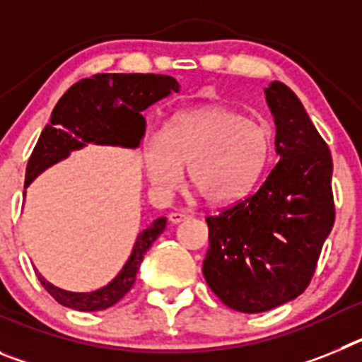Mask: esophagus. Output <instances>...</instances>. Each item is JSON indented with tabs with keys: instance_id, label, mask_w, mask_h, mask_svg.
I'll return each instance as SVG.
<instances>
[{
	"instance_id": "obj_1",
	"label": "esophagus",
	"mask_w": 362,
	"mask_h": 362,
	"mask_svg": "<svg viewBox=\"0 0 362 362\" xmlns=\"http://www.w3.org/2000/svg\"><path fill=\"white\" fill-rule=\"evenodd\" d=\"M188 217L187 212H172L168 214V221L170 223H174V225H177V223H181V221H185Z\"/></svg>"
}]
</instances>
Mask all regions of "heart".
I'll return each instance as SVG.
<instances>
[{"instance_id":"heart-1","label":"heart","mask_w":362,"mask_h":362,"mask_svg":"<svg viewBox=\"0 0 362 362\" xmlns=\"http://www.w3.org/2000/svg\"><path fill=\"white\" fill-rule=\"evenodd\" d=\"M272 132L223 105L194 108L172 117L163 134L143 141V163L152 188L168 194L188 166L190 185L204 201L230 204L255 188L272 161Z\"/></svg>"}]
</instances>
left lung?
Instances as JSON below:
<instances>
[{
	"instance_id": "8db88e82",
	"label": "left lung",
	"mask_w": 362,
	"mask_h": 362,
	"mask_svg": "<svg viewBox=\"0 0 362 362\" xmlns=\"http://www.w3.org/2000/svg\"><path fill=\"white\" fill-rule=\"evenodd\" d=\"M277 163L259 190L206 217L203 274L226 306L259 313L305 292L335 221L332 153L288 86L264 88Z\"/></svg>"
}]
</instances>
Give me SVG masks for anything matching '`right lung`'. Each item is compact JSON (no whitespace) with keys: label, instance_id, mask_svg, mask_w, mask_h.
Returning <instances> with one entry per match:
<instances>
[{"label":"right lung","instance_id":"obj_1","mask_svg":"<svg viewBox=\"0 0 362 362\" xmlns=\"http://www.w3.org/2000/svg\"><path fill=\"white\" fill-rule=\"evenodd\" d=\"M172 92H179V83L163 74H95L72 85L54 107L50 123L34 146L25 174V188L54 163L69 158L72 150L88 143L137 148L146 127L141 112ZM165 226L166 217H159L143 230L123 270L95 292H66L50 284L41 274L37 279L66 308L79 312L110 308L130 292L146 250Z\"/></svg>","mask_w":362,"mask_h":362}]
</instances>
